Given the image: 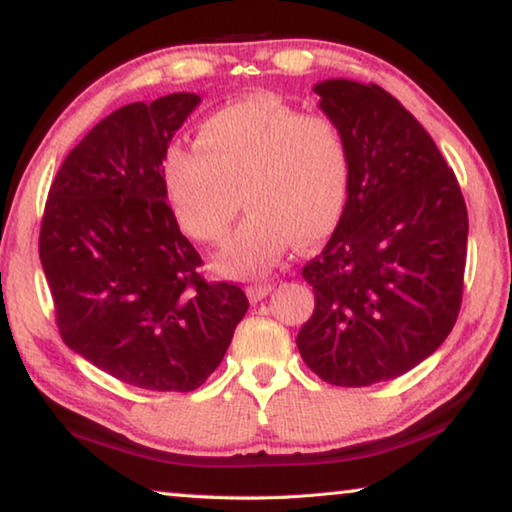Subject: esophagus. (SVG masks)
I'll use <instances>...</instances> for the list:
<instances>
[{"label":"esophagus","instance_id":"34e87169","mask_svg":"<svg viewBox=\"0 0 512 512\" xmlns=\"http://www.w3.org/2000/svg\"><path fill=\"white\" fill-rule=\"evenodd\" d=\"M271 289H273V284H271V282H266V280L253 282V284H250V287H248V298L253 300V302H257V300L266 298L268 293H271Z\"/></svg>","mask_w":512,"mask_h":512}]
</instances>
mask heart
<instances>
[{
  "label": "heart",
  "mask_w": 512,
  "mask_h": 512,
  "mask_svg": "<svg viewBox=\"0 0 512 512\" xmlns=\"http://www.w3.org/2000/svg\"><path fill=\"white\" fill-rule=\"evenodd\" d=\"M171 203L189 235L221 244L239 212L248 216L219 257L221 271L259 275L296 241L329 235L348 203L352 155L339 121L259 94L212 112L196 146L164 158Z\"/></svg>",
  "instance_id": "obj_1"
}]
</instances>
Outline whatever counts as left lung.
Instances as JSON below:
<instances>
[{
  "mask_svg": "<svg viewBox=\"0 0 512 512\" xmlns=\"http://www.w3.org/2000/svg\"><path fill=\"white\" fill-rule=\"evenodd\" d=\"M314 92L348 137L352 176L332 239L302 268L314 314L296 343L327 384L370 386L409 372L452 332L467 210L454 171L393 94L348 79Z\"/></svg>",
  "mask_w": 512,
  "mask_h": 512,
  "instance_id": "obj_1",
  "label": "left lung"
}]
</instances>
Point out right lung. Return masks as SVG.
Segmentation results:
<instances>
[{
    "label": "right lung",
    "instance_id": "add662e5",
    "mask_svg": "<svg viewBox=\"0 0 512 512\" xmlns=\"http://www.w3.org/2000/svg\"><path fill=\"white\" fill-rule=\"evenodd\" d=\"M201 97L128 103L74 146L49 189L40 262L65 345L124 384L189 393L219 368L248 298L207 282L162 162Z\"/></svg>",
    "mask_w": 512,
    "mask_h": 512
}]
</instances>
